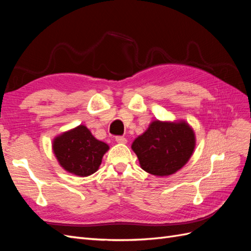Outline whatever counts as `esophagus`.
<instances>
[{
    "label": "esophagus",
    "mask_w": 251,
    "mask_h": 251,
    "mask_svg": "<svg viewBox=\"0 0 251 251\" xmlns=\"http://www.w3.org/2000/svg\"><path fill=\"white\" fill-rule=\"evenodd\" d=\"M116 142L117 143H126V139L125 137H121V136H118V137H116Z\"/></svg>",
    "instance_id": "1"
}]
</instances>
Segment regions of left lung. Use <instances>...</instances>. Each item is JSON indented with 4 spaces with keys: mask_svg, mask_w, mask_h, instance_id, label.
Returning <instances> with one entry per match:
<instances>
[{
    "mask_svg": "<svg viewBox=\"0 0 251 251\" xmlns=\"http://www.w3.org/2000/svg\"><path fill=\"white\" fill-rule=\"evenodd\" d=\"M143 171L156 177L177 173L188 162L196 148V135L185 120H153L132 143Z\"/></svg>",
    "mask_w": 251,
    "mask_h": 251,
    "instance_id": "left-lung-1",
    "label": "left lung"
}]
</instances>
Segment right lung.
I'll return each mask as SVG.
<instances>
[{
    "label": "right lung",
    "mask_w": 251,
    "mask_h": 251,
    "mask_svg": "<svg viewBox=\"0 0 251 251\" xmlns=\"http://www.w3.org/2000/svg\"><path fill=\"white\" fill-rule=\"evenodd\" d=\"M109 149L107 143L96 139L83 125L55 136L52 141V151L58 164L78 177H88L98 171Z\"/></svg>",
    "instance_id": "right-lung-1"
}]
</instances>
